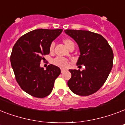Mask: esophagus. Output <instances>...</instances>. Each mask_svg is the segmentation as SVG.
Here are the masks:
<instances>
[{
	"mask_svg": "<svg viewBox=\"0 0 125 125\" xmlns=\"http://www.w3.org/2000/svg\"><path fill=\"white\" fill-rule=\"evenodd\" d=\"M64 71H65V69H61V73H63Z\"/></svg>",
	"mask_w": 125,
	"mask_h": 125,
	"instance_id": "obj_1",
	"label": "esophagus"
}]
</instances>
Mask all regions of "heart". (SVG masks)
<instances>
[{"mask_svg":"<svg viewBox=\"0 0 125 125\" xmlns=\"http://www.w3.org/2000/svg\"><path fill=\"white\" fill-rule=\"evenodd\" d=\"M65 45L68 48L70 45L74 44V43L69 39H64L63 41ZM54 47V43H52L50 45V51H52ZM52 63L55 65H56L57 67H59L60 68H67L69 66V62L66 59L62 57H56L54 59H53Z\"/></svg>","mask_w":125,"mask_h":125,"instance_id":"1","label":"heart"}]
</instances>
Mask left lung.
Wrapping results in <instances>:
<instances>
[{"instance_id": "1", "label": "left lung", "mask_w": 125, "mask_h": 125, "mask_svg": "<svg viewBox=\"0 0 125 125\" xmlns=\"http://www.w3.org/2000/svg\"><path fill=\"white\" fill-rule=\"evenodd\" d=\"M64 32L76 42L79 47L80 54L76 65L85 66L82 71L69 70L71 78L67 85L76 95H91L103 86L108 77L113 67L112 49L100 34L87 30H65Z\"/></svg>"}]
</instances>
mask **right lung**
Returning a JSON list of instances; mask_svg holds the SVG:
<instances>
[{"instance_id":"obj_1","label":"right lung","mask_w":125,"mask_h":125,"mask_svg":"<svg viewBox=\"0 0 125 125\" xmlns=\"http://www.w3.org/2000/svg\"><path fill=\"white\" fill-rule=\"evenodd\" d=\"M62 29H37L24 34L13 47L10 62L17 83L22 90L33 97L43 98L52 91L60 69L49 65L40 67L43 55L50 53V45L60 35Z\"/></svg>"}]
</instances>
